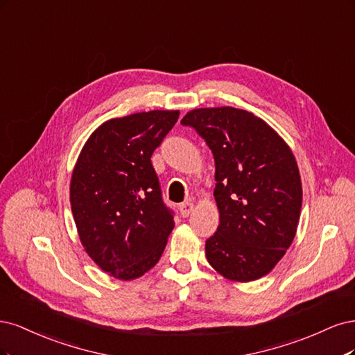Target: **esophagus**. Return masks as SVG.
Wrapping results in <instances>:
<instances>
[{
	"label": "esophagus",
	"mask_w": 355,
	"mask_h": 355,
	"mask_svg": "<svg viewBox=\"0 0 355 355\" xmlns=\"http://www.w3.org/2000/svg\"><path fill=\"white\" fill-rule=\"evenodd\" d=\"M178 209H180V214H181L182 218H186V216H189L193 212L194 205L191 202H184V203L180 205Z\"/></svg>",
	"instance_id": "1"
}]
</instances>
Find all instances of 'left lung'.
<instances>
[{"instance_id": "obj_1", "label": "left lung", "mask_w": 355, "mask_h": 355, "mask_svg": "<svg viewBox=\"0 0 355 355\" xmlns=\"http://www.w3.org/2000/svg\"><path fill=\"white\" fill-rule=\"evenodd\" d=\"M215 161L220 225L207 240L211 267L233 282L264 277L292 245L302 207L296 159L270 125L230 106L193 109L181 119Z\"/></svg>"}]
</instances>
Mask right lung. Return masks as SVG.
<instances>
[{
	"label": "right lung",
	"instance_id": "right-lung-1",
	"mask_svg": "<svg viewBox=\"0 0 355 355\" xmlns=\"http://www.w3.org/2000/svg\"><path fill=\"white\" fill-rule=\"evenodd\" d=\"M178 116L180 110H150L109 119L78 156L71 178L78 236L88 257L118 280L153 268L175 225L150 157Z\"/></svg>",
	"mask_w": 355,
	"mask_h": 355
}]
</instances>
